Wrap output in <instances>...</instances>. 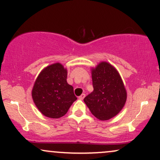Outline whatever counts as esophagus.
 <instances>
[{
    "mask_svg": "<svg viewBox=\"0 0 160 160\" xmlns=\"http://www.w3.org/2000/svg\"><path fill=\"white\" fill-rule=\"evenodd\" d=\"M85 97H86V94H82L81 95H80V97H79V99H80V100H83Z\"/></svg>",
    "mask_w": 160,
    "mask_h": 160,
    "instance_id": "34e87169",
    "label": "esophagus"
}]
</instances>
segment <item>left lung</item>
<instances>
[{
	"label": "left lung",
	"mask_w": 160,
	"mask_h": 160,
	"mask_svg": "<svg viewBox=\"0 0 160 160\" xmlns=\"http://www.w3.org/2000/svg\"><path fill=\"white\" fill-rule=\"evenodd\" d=\"M94 91L84 98L92 114L100 120H108L122 110L127 98L122 80L117 71L106 62L92 69Z\"/></svg>",
	"instance_id": "1"
}]
</instances>
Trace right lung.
<instances>
[{
	"instance_id": "obj_1",
	"label": "right lung",
	"mask_w": 160,
	"mask_h": 160,
	"mask_svg": "<svg viewBox=\"0 0 160 160\" xmlns=\"http://www.w3.org/2000/svg\"><path fill=\"white\" fill-rule=\"evenodd\" d=\"M67 70L61 64L48 66L38 77L32 92L40 112L50 118L64 116L77 100L73 87L67 83Z\"/></svg>"
}]
</instances>
